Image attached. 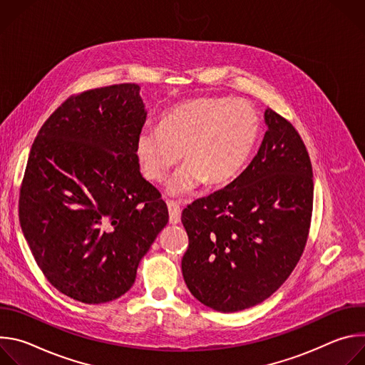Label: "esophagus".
Segmentation results:
<instances>
[{
  "mask_svg": "<svg viewBox=\"0 0 365 365\" xmlns=\"http://www.w3.org/2000/svg\"><path fill=\"white\" fill-rule=\"evenodd\" d=\"M168 207H169V221L170 224H179L180 222V214H182V207L178 202L168 199Z\"/></svg>",
  "mask_w": 365,
  "mask_h": 365,
  "instance_id": "esophagus-1",
  "label": "esophagus"
}]
</instances>
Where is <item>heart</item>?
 Returning a JSON list of instances; mask_svg holds the SVG:
<instances>
[{
    "label": "heart",
    "mask_w": 365,
    "mask_h": 365,
    "mask_svg": "<svg viewBox=\"0 0 365 365\" xmlns=\"http://www.w3.org/2000/svg\"><path fill=\"white\" fill-rule=\"evenodd\" d=\"M259 121L244 101L196 98L170 108L159 127H145L137 137L135 155L143 176L162 182L182 158L186 163L168 185L172 195L192 193L234 179L257 143Z\"/></svg>",
    "instance_id": "b5f03b06"
}]
</instances>
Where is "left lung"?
<instances>
[{
	"instance_id": "1",
	"label": "left lung",
	"mask_w": 365,
	"mask_h": 365,
	"mask_svg": "<svg viewBox=\"0 0 365 365\" xmlns=\"http://www.w3.org/2000/svg\"><path fill=\"white\" fill-rule=\"evenodd\" d=\"M264 118L267 131L247 169L182 212L185 283L200 303L225 314L270 297L294 270L309 235V153L290 121L272 108Z\"/></svg>"
}]
</instances>
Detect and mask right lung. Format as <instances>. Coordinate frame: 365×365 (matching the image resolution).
<instances>
[{
  "label": "right lung",
  "mask_w": 365,
  "mask_h": 365,
  "mask_svg": "<svg viewBox=\"0 0 365 365\" xmlns=\"http://www.w3.org/2000/svg\"><path fill=\"white\" fill-rule=\"evenodd\" d=\"M145 115L137 83L83 91L55 110L31 145L20 225L44 277L78 302L106 303L130 290L169 221L135 155Z\"/></svg>",
  "instance_id": "obj_1"
}]
</instances>
